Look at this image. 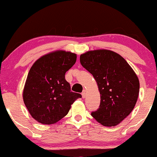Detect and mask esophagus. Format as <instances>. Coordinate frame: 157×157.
<instances>
[{
  "instance_id": "34e87169",
  "label": "esophagus",
  "mask_w": 157,
  "mask_h": 157,
  "mask_svg": "<svg viewBox=\"0 0 157 157\" xmlns=\"http://www.w3.org/2000/svg\"><path fill=\"white\" fill-rule=\"evenodd\" d=\"M82 97H83V98L86 97V90H83V91H82Z\"/></svg>"
}]
</instances>
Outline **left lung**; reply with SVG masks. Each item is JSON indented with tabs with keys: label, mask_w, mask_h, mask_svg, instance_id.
Returning <instances> with one entry per match:
<instances>
[{
	"label": "left lung",
	"mask_w": 157,
	"mask_h": 157,
	"mask_svg": "<svg viewBox=\"0 0 157 157\" xmlns=\"http://www.w3.org/2000/svg\"><path fill=\"white\" fill-rule=\"evenodd\" d=\"M80 60L94 77L100 94V107L91 116L104 126L118 125L137 101V76L123 57L110 50L87 52L80 55Z\"/></svg>",
	"instance_id": "8db88e82"
}]
</instances>
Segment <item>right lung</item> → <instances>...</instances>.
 Masks as SVG:
<instances>
[{"instance_id":"obj_1","label":"right lung","mask_w":157,"mask_h":157,"mask_svg":"<svg viewBox=\"0 0 157 157\" xmlns=\"http://www.w3.org/2000/svg\"><path fill=\"white\" fill-rule=\"evenodd\" d=\"M76 60V54L56 51L41 57L30 68L23 89V102L37 122L56 123L67 114L71 104L82 97L71 91L65 79V74Z\"/></svg>"}]
</instances>
